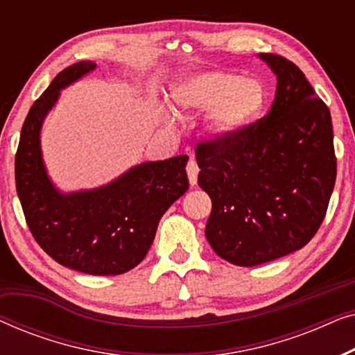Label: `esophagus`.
Listing matches in <instances>:
<instances>
[{
	"instance_id": "1",
	"label": "esophagus",
	"mask_w": 355,
	"mask_h": 355,
	"mask_svg": "<svg viewBox=\"0 0 355 355\" xmlns=\"http://www.w3.org/2000/svg\"><path fill=\"white\" fill-rule=\"evenodd\" d=\"M186 171H187V178H189V182H191V186H196L197 184V176H198V166H197V162L193 158L189 159L187 166H186Z\"/></svg>"
}]
</instances>
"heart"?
<instances>
[{"instance_id":"heart-1","label":"heart","mask_w":355,"mask_h":355,"mask_svg":"<svg viewBox=\"0 0 355 355\" xmlns=\"http://www.w3.org/2000/svg\"><path fill=\"white\" fill-rule=\"evenodd\" d=\"M171 100L182 116L208 113V137L216 144H226L260 118L266 92L259 80L250 77L211 69L174 82Z\"/></svg>"}]
</instances>
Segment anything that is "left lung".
<instances>
[{
    "instance_id": "left-lung-1",
    "label": "left lung",
    "mask_w": 355,
    "mask_h": 355,
    "mask_svg": "<svg viewBox=\"0 0 355 355\" xmlns=\"http://www.w3.org/2000/svg\"><path fill=\"white\" fill-rule=\"evenodd\" d=\"M259 58L276 76L268 116L231 142L200 144L196 152L198 186L213 205L207 241L239 266L302 249L322 225L336 181L328 106L294 62Z\"/></svg>"
}]
</instances>
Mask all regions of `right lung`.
<instances>
[{
  "label": "right lung",
  "instance_id": "1",
  "mask_svg": "<svg viewBox=\"0 0 355 355\" xmlns=\"http://www.w3.org/2000/svg\"><path fill=\"white\" fill-rule=\"evenodd\" d=\"M95 69L94 61L66 67L33 103L16 153V189L32 236L53 260L87 275H123L145 259L164 211L189 189V157L135 164L100 187L61 191L43 159L42 128L61 90Z\"/></svg>",
  "mask_w": 355,
  "mask_h": 355
}]
</instances>
